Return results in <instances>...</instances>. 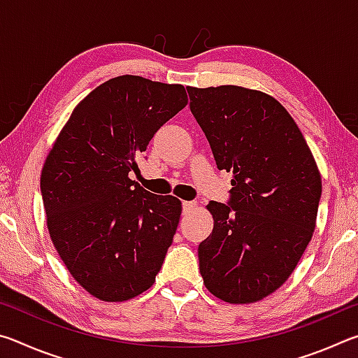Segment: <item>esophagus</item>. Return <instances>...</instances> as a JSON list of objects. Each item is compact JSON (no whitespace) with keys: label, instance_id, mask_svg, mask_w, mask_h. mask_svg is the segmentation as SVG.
I'll return each instance as SVG.
<instances>
[{"label":"esophagus","instance_id":"1","mask_svg":"<svg viewBox=\"0 0 358 358\" xmlns=\"http://www.w3.org/2000/svg\"><path fill=\"white\" fill-rule=\"evenodd\" d=\"M196 207H197L196 202H187V201H185V202H183V213H189V211L194 210Z\"/></svg>","mask_w":358,"mask_h":358}]
</instances>
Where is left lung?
Segmentation results:
<instances>
[{
    "mask_svg": "<svg viewBox=\"0 0 358 358\" xmlns=\"http://www.w3.org/2000/svg\"><path fill=\"white\" fill-rule=\"evenodd\" d=\"M186 90L217 169L234 175L230 202L207 205L215 224L199 245L203 284L232 305L256 303L287 281L311 241L322 178L273 96L237 85Z\"/></svg>",
    "mask_w": 358,
    "mask_h": 358,
    "instance_id": "left-lung-1",
    "label": "left lung"
}]
</instances>
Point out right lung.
Instances as JSON below:
<instances>
[{"mask_svg": "<svg viewBox=\"0 0 358 358\" xmlns=\"http://www.w3.org/2000/svg\"><path fill=\"white\" fill-rule=\"evenodd\" d=\"M186 104L183 85L110 78L78 102L48 151L41 173L48 235L72 278L96 299H134L159 273L181 202L145 191L129 172Z\"/></svg>", "mask_w": 358, "mask_h": 358, "instance_id": "add662e5", "label": "right lung"}]
</instances>
